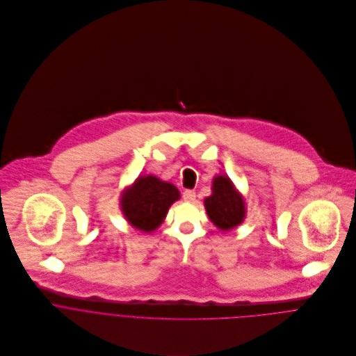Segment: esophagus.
Instances as JSON below:
<instances>
[{
	"label": "esophagus",
	"instance_id": "esophagus-1",
	"mask_svg": "<svg viewBox=\"0 0 356 356\" xmlns=\"http://www.w3.org/2000/svg\"><path fill=\"white\" fill-rule=\"evenodd\" d=\"M184 200L188 202V203H193V202L196 200V192H195V191H191V189L185 191V192H184Z\"/></svg>",
	"mask_w": 356,
	"mask_h": 356
}]
</instances>
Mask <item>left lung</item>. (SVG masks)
Returning <instances> with one entry per match:
<instances>
[{
    "mask_svg": "<svg viewBox=\"0 0 356 356\" xmlns=\"http://www.w3.org/2000/svg\"><path fill=\"white\" fill-rule=\"evenodd\" d=\"M204 207L209 220L223 232L241 225L245 218L244 197L227 175L213 178L212 195L205 197Z\"/></svg>",
    "mask_w": 356,
    "mask_h": 356,
    "instance_id": "1",
    "label": "left lung"
}]
</instances>
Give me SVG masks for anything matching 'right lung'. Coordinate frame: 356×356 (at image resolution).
Listing matches in <instances>:
<instances>
[{
  "label": "right lung",
  "instance_id": "1",
  "mask_svg": "<svg viewBox=\"0 0 356 356\" xmlns=\"http://www.w3.org/2000/svg\"><path fill=\"white\" fill-rule=\"evenodd\" d=\"M179 191L153 175H141L120 196L126 220L136 229L151 233L164 220L171 204L179 200Z\"/></svg>",
  "mask_w": 356,
  "mask_h": 356
}]
</instances>
